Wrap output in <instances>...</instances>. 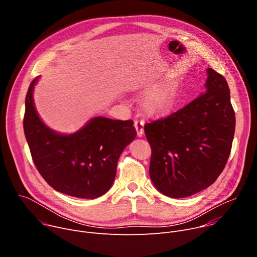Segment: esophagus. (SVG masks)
Here are the masks:
<instances>
[{"label": "esophagus", "mask_w": 257, "mask_h": 257, "mask_svg": "<svg viewBox=\"0 0 257 257\" xmlns=\"http://www.w3.org/2000/svg\"><path fill=\"white\" fill-rule=\"evenodd\" d=\"M134 127L136 129V132H137V136L138 137H141L143 135V131H144V122L143 121H138L136 120L134 122Z\"/></svg>", "instance_id": "esophagus-1"}]
</instances>
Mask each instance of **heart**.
Here are the masks:
<instances>
[{
  "label": "heart",
  "mask_w": 257,
  "mask_h": 257,
  "mask_svg": "<svg viewBox=\"0 0 257 257\" xmlns=\"http://www.w3.org/2000/svg\"><path fill=\"white\" fill-rule=\"evenodd\" d=\"M177 97V86L166 83L155 87L146 94L142 101L143 112L149 117H162L173 108Z\"/></svg>",
  "instance_id": "1"
}]
</instances>
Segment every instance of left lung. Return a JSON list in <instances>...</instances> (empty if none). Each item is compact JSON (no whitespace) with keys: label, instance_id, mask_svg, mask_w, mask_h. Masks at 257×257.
<instances>
[{"label":"left lung","instance_id":"8db88e82","mask_svg":"<svg viewBox=\"0 0 257 257\" xmlns=\"http://www.w3.org/2000/svg\"><path fill=\"white\" fill-rule=\"evenodd\" d=\"M206 71V92L144 126L152 148L151 179L160 192L172 198L209 187L231 153L236 120L229 85L213 69Z\"/></svg>","mask_w":257,"mask_h":257}]
</instances>
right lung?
Returning <instances> with one entry per match:
<instances>
[{
  "label": "right lung",
  "mask_w": 257,
  "mask_h": 257,
  "mask_svg": "<svg viewBox=\"0 0 257 257\" xmlns=\"http://www.w3.org/2000/svg\"><path fill=\"white\" fill-rule=\"evenodd\" d=\"M33 79L25 97L24 134L33 163L55 190L78 198L104 194L116 177L118 160L136 137L133 121L96 117L73 134L50 129L36 113Z\"/></svg>",
  "instance_id": "add662e5"
}]
</instances>
